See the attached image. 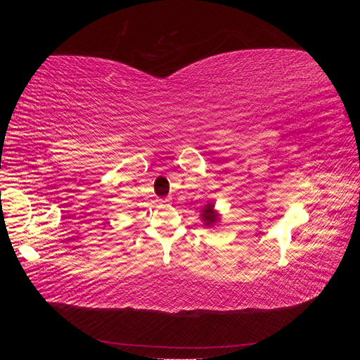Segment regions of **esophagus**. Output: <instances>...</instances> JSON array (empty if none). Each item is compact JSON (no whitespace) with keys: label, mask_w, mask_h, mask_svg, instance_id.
<instances>
[{"label":"esophagus","mask_w":360,"mask_h":360,"mask_svg":"<svg viewBox=\"0 0 360 360\" xmlns=\"http://www.w3.org/2000/svg\"><path fill=\"white\" fill-rule=\"evenodd\" d=\"M162 202H169V198H165V200H160Z\"/></svg>","instance_id":"obj_1"}]
</instances>
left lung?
I'll list each match as a JSON object with an SVG mask.
<instances>
[{
	"label": "left lung",
	"instance_id": "1",
	"mask_svg": "<svg viewBox=\"0 0 360 360\" xmlns=\"http://www.w3.org/2000/svg\"><path fill=\"white\" fill-rule=\"evenodd\" d=\"M201 219L205 225H212L217 221V214L213 210V205H207L205 209H202V214H201Z\"/></svg>",
	"mask_w": 360,
	"mask_h": 360
}]
</instances>
